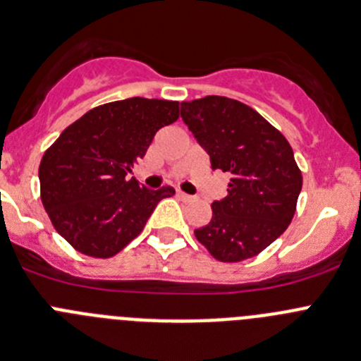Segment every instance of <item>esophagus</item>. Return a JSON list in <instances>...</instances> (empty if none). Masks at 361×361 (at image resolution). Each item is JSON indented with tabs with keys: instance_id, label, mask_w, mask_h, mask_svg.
I'll list each match as a JSON object with an SVG mask.
<instances>
[{
	"instance_id": "esophagus-1",
	"label": "esophagus",
	"mask_w": 361,
	"mask_h": 361,
	"mask_svg": "<svg viewBox=\"0 0 361 361\" xmlns=\"http://www.w3.org/2000/svg\"><path fill=\"white\" fill-rule=\"evenodd\" d=\"M176 196L180 197V200H183V201L190 200V196H188V194H185V192H181V190H178V192H176Z\"/></svg>"
}]
</instances>
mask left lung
I'll list each match as a JSON object with an SVG mask.
<instances>
[{"instance_id":"obj_1","label":"left lung","mask_w":361,"mask_h":361,"mask_svg":"<svg viewBox=\"0 0 361 361\" xmlns=\"http://www.w3.org/2000/svg\"><path fill=\"white\" fill-rule=\"evenodd\" d=\"M181 118L214 171L232 176L228 196L214 201L212 219L194 230L196 239L217 261L257 255L293 219L302 188L293 149L255 109L226 97L181 102Z\"/></svg>"}]
</instances>
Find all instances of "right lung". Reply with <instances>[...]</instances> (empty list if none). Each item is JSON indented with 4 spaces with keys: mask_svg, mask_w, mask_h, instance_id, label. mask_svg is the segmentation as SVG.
<instances>
[{
    "mask_svg": "<svg viewBox=\"0 0 361 361\" xmlns=\"http://www.w3.org/2000/svg\"><path fill=\"white\" fill-rule=\"evenodd\" d=\"M180 102L116 100L68 126L39 165L41 201L55 230L90 257L116 255L144 230L173 187H142L131 174L158 129L180 116Z\"/></svg>",
    "mask_w": 361,
    "mask_h": 361,
    "instance_id": "1",
    "label": "right lung"
}]
</instances>
